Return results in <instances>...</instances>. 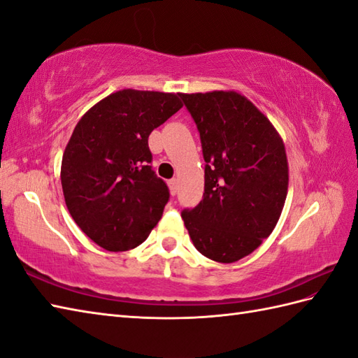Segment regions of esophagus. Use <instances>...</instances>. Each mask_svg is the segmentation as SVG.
Masks as SVG:
<instances>
[{
    "instance_id": "34e87169",
    "label": "esophagus",
    "mask_w": 358,
    "mask_h": 358,
    "mask_svg": "<svg viewBox=\"0 0 358 358\" xmlns=\"http://www.w3.org/2000/svg\"><path fill=\"white\" fill-rule=\"evenodd\" d=\"M167 185H169V189H171V194L172 195L177 194V191H178V181L177 180L172 178V180H169V183H167Z\"/></svg>"
}]
</instances>
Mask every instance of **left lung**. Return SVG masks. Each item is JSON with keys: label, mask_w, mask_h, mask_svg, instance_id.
<instances>
[{"label": "left lung", "mask_w": 358, "mask_h": 358, "mask_svg": "<svg viewBox=\"0 0 358 358\" xmlns=\"http://www.w3.org/2000/svg\"><path fill=\"white\" fill-rule=\"evenodd\" d=\"M200 132L203 200L181 212L200 254L218 263L249 255L275 227L287 194L285 144L237 92L180 94Z\"/></svg>", "instance_id": "obj_1"}]
</instances>
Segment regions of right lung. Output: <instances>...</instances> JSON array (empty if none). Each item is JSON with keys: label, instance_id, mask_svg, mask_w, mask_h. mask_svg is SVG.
<instances>
[{"label": "right lung", "instance_id": "right-lung-1", "mask_svg": "<svg viewBox=\"0 0 358 358\" xmlns=\"http://www.w3.org/2000/svg\"><path fill=\"white\" fill-rule=\"evenodd\" d=\"M180 94L124 89L106 96L75 126L62 162V186L75 223L110 252L149 237L169 187L152 169L150 132L178 112Z\"/></svg>", "mask_w": 358, "mask_h": 358}]
</instances>
